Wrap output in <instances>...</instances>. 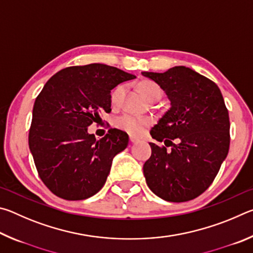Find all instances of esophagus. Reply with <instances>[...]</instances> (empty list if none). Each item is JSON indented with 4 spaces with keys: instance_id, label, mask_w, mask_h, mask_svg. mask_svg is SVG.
Wrapping results in <instances>:
<instances>
[{
    "instance_id": "esophagus-1",
    "label": "esophagus",
    "mask_w": 253,
    "mask_h": 253,
    "mask_svg": "<svg viewBox=\"0 0 253 253\" xmlns=\"http://www.w3.org/2000/svg\"><path fill=\"white\" fill-rule=\"evenodd\" d=\"M129 140H130V143H137V142H139V139L137 138V137H135V136H129Z\"/></svg>"
}]
</instances>
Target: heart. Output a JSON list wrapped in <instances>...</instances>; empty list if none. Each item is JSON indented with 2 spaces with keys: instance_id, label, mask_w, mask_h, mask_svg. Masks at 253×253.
Segmentation results:
<instances>
[{
  "instance_id": "obj_1",
  "label": "heart",
  "mask_w": 253,
  "mask_h": 253,
  "mask_svg": "<svg viewBox=\"0 0 253 253\" xmlns=\"http://www.w3.org/2000/svg\"><path fill=\"white\" fill-rule=\"evenodd\" d=\"M139 89L143 92V95L148 100H157L162 96V88L156 83L152 80H143L139 84ZM124 92V85L119 84L110 93V101L113 105H117L119 99ZM152 119L146 116H137V115L124 114L122 116L117 117L114 121V125L118 129L128 132L130 135H142L146 130V128L151 126Z\"/></svg>"
}]
</instances>
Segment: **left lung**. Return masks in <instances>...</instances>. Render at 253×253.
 I'll return each instance as SVG.
<instances>
[{
    "mask_svg": "<svg viewBox=\"0 0 253 253\" xmlns=\"http://www.w3.org/2000/svg\"><path fill=\"white\" fill-rule=\"evenodd\" d=\"M143 76L160 84L170 100V108L151 129L164 145L149 143L145 179L163 200H193L208 190L228 155L230 119L223 97L215 83L183 66Z\"/></svg>",
    "mask_w": 253,
    "mask_h": 253,
    "instance_id": "8db88e82",
    "label": "left lung"
}]
</instances>
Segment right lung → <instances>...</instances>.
Returning a JSON list of instances; mask_svg holds the SVG:
<instances>
[{"label": "right lung", "mask_w": 253, "mask_h": 253, "mask_svg": "<svg viewBox=\"0 0 253 253\" xmlns=\"http://www.w3.org/2000/svg\"><path fill=\"white\" fill-rule=\"evenodd\" d=\"M135 78L116 67L90 63L65 68L46 81L34 101L29 147L41 181L54 195L84 200L104 186L128 135L110 128L97 140L88 127L102 111H111V89Z\"/></svg>", "instance_id": "1"}]
</instances>
